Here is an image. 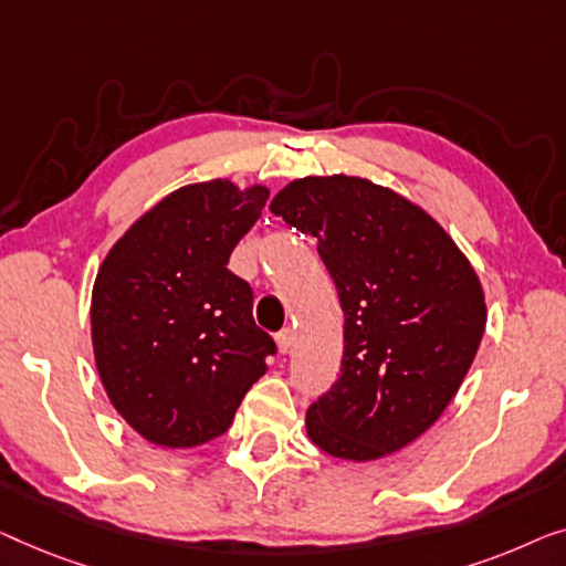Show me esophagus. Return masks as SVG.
<instances>
[{
	"label": "esophagus",
	"instance_id": "34e87169",
	"mask_svg": "<svg viewBox=\"0 0 566 566\" xmlns=\"http://www.w3.org/2000/svg\"><path fill=\"white\" fill-rule=\"evenodd\" d=\"M274 340H276V352H280V354H290L292 340H294L292 331H280V333H276Z\"/></svg>",
	"mask_w": 566,
	"mask_h": 566
}]
</instances>
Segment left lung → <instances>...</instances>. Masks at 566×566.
I'll use <instances>...</instances> for the list:
<instances>
[{"instance_id":"obj_1","label":"left lung","mask_w":566,"mask_h":566,"mask_svg":"<svg viewBox=\"0 0 566 566\" xmlns=\"http://www.w3.org/2000/svg\"><path fill=\"white\" fill-rule=\"evenodd\" d=\"M269 210L317 238L344 307V361L307 439L346 461L400 451L459 392L488 305L474 266L423 207L364 177L294 179Z\"/></svg>"}]
</instances>
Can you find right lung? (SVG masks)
<instances>
[{
    "label": "right lung",
    "instance_id": "right-lung-1",
    "mask_svg": "<svg viewBox=\"0 0 566 566\" xmlns=\"http://www.w3.org/2000/svg\"><path fill=\"white\" fill-rule=\"evenodd\" d=\"M269 187L197 181L166 195L117 238L92 290L102 387L148 443L192 449L233 423L274 340L253 323V292L228 259Z\"/></svg>",
    "mask_w": 566,
    "mask_h": 566
}]
</instances>
